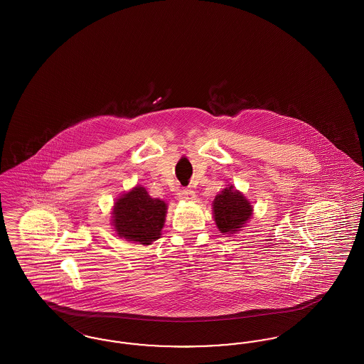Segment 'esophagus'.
I'll list each match as a JSON object with an SVG mask.
<instances>
[{
  "mask_svg": "<svg viewBox=\"0 0 364 364\" xmlns=\"http://www.w3.org/2000/svg\"><path fill=\"white\" fill-rule=\"evenodd\" d=\"M178 198L181 200H192L195 198V191L186 188V190L180 191L178 192Z\"/></svg>",
  "mask_w": 364,
  "mask_h": 364,
  "instance_id": "34e87169",
  "label": "esophagus"
}]
</instances>
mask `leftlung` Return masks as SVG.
<instances>
[{
    "label": "left lung",
    "instance_id": "1",
    "mask_svg": "<svg viewBox=\"0 0 364 364\" xmlns=\"http://www.w3.org/2000/svg\"><path fill=\"white\" fill-rule=\"evenodd\" d=\"M213 214L215 225L224 235H233L251 218L252 205L242 192L228 186L213 202Z\"/></svg>",
    "mask_w": 364,
    "mask_h": 364
}]
</instances>
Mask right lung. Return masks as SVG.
Returning a JSON list of instances; mask_svg holds the SVG:
<instances>
[{"label":"right lung","mask_w":364,"mask_h":364,"mask_svg":"<svg viewBox=\"0 0 364 364\" xmlns=\"http://www.w3.org/2000/svg\"><path fill=\"white\" fill-rule=\"evenodd\" d=\"M166 208L164 200L151 198L144 187L136 186L120 196L113 206L114 230L128 242L149 245L161 236Z\"/></svg>","instance_id":"right-lung-1"}]
</instances>
